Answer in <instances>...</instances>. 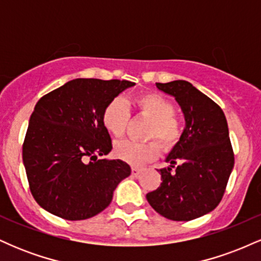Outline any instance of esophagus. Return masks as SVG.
<instances>
[{
	"label": "esophagus",
	"instance_id": "34e87169",
	"mask_svg": "<svg viewBox=\"0 0 261 261\" xmlns=\"http://www.w3.org/2000/svg\"><path fill=\"white\" fill-rule=\"evenodd\" d=\"M142 168H137V167H133V168H131V174L133 175H135V176H137L139 174H141V173H142Z\"/></svg>",
	"mask_w": 261,
	"mask_h": 261
}]
</instances>
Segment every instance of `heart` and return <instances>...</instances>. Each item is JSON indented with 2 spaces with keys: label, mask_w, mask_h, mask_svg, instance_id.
<instances>
[{
  "label": "heart",
  "mask_w": 261,
  "mask_h": 261,
  "mask_svg": "<svg viewBox=\"0 0 261 261\" xmlns=\"http://www.w3.org/2000/svg\"><path fill=\"white\" fill-rule=\"evenodd\" d=\"M134 103L137 114L149 119L145 133L146 139L160 140L161 146L167 151L178 145L184 135L185 124L175 114L174 103L169 98L161 93L148 92L137 95ZM130 118V109L121 97L108 101L101 112V124L114 137H121L125 134ZM156 141H118L114 145V155L126 163L141 166L157 158L160 144Z\"/></svg>",
  "instance_id": "b5f03b06"
}]
</instances>
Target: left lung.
<instances>
[{"label": "left lung", "mask_w": 261, "mask_h": 261, "mask_svg": "<svg viewBox=\"0 0 261 261\" xmlns=\"http://www.w3.org/2000/svg\"><path fill=\"white\" fill-rule=\"evenodd\" d=\"M173 95L185 116L181 140L160 169L162 182L146 197L158 214L172 221H191L208 214L222 200L234 153L226 116L214 100L187 81L155 83Z\"/></svg>", "instance_id": "left-lung-1"}]
</instances>
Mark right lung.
I'll use <instances>...</instances> for the list:
<instances>
[{"instance_id": "add662e5", "label": "right lung", "mask_w": 261, "mask_h": 261, "mask_svg": "<svg viewBox=\"0 0 261 261\" xmlns=\"http://www.w3.org/2000/svg\"><path fill=\"white\" fill-rule=\"evenodd\" d=\"M134 85L76 79L39 99L23 142V163L32 195L47 212L68 221L95 216L131 174L126 162L98 157L113 148L101 112Z\"/></svg>"}]
</instances>
